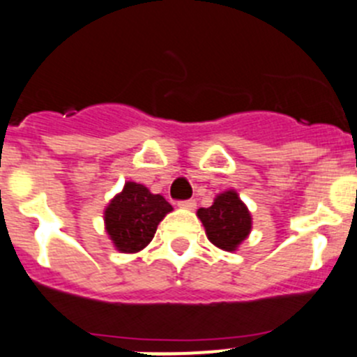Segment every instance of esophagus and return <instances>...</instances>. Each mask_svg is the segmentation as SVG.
I'll return each instance as SVG.
<instances>
[{"label":"esophagus","instance_id":"obj_1","mask_svg":"<svg viewBox=\"0 0 357 357\" xmlns=\"http://www.w3.org/2000/svg\"><path fill=\"white\" fill-rule=\"evenodd\" d=\"M178 206L185 210H195L196 208V202L195 199H184V202H178Z\"/></svg>","mask_w":357,"mask_h":357}]
</instances>
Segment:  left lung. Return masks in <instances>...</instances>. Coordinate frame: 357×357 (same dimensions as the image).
I'll return each instance as SVG.
<instances>
[{"label": "left lung", "mask_w": 357, "mask_h": 357, "mask_svg": "<svg viewBox=\"0 0 357 357\" xmlns=\"http://www.w3.org/2000/svg\"><path fill=\"white\" fill-rule=\"evenodd\" d=\"M198 217L210 242L227 252L236 250L252 227L249 208L233 189L220 192L208 208H199Z\"/></svg>", "instance_id": "8db88e82"}]
</instances>
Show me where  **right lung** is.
I'll list each match as a JSON object with an SVG mask.
<instances>
[{
	"label": "right lung",
	"mask_w": 357,
	"mask_h": 357,
	"mask_svg": "<svg viewBox=\"0 0 357 357\" xmlns=\"http://www.w3.org/2000/svg\"><path fill=\"white\" fill-rule=\"evenodd\" d=\"M172 210L161 195H152L137 182H126L105 208V229L115 249L135 254L151 243L158 224Z\"/></svg>",
	"instance_id": "obj_1"
}]
</instances>
